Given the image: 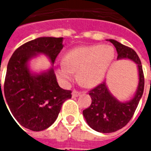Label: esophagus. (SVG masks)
Segmentation results:
<instances>
[{"instance_id":"obj_1","label":"esophagus","mask_w":151,"mask_h":151,"mask_svg":"<svg viewBox=\"0 0 151 151\" xmlns=\"http://www.w3.org/2000/svg\"><path fill=\"white\" fill-rule=\"evenodd\" d=\"M81 95V92L78 91H76V90H73L72 92L73 97H78L79 95Z\"/></svg>"}]
</instances>
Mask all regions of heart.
<instances>
[{"label":"heart","mask_w":151,"mask_h":151,"mask_svg":"<svg viewBox=\"0 0 151 151\" xmlns=\"http://www.w3.org/2000/svg\"><path fill=\"white\" fill-rule=\"evenodd\" d=\"M114 48L108 45L79 47L69 51L65 61L59 64L58 77L68 82L78 72V80L86 86H93L104 78L114 59Z\"/></svg>","instance_id":"heart-1"}]
</instances>
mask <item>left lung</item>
Returning <instances> with one entry per match:
<instances>
[{"label":"left lung","mask_w":151,"mask_h":151,"mask_svg":"<svg viewBox=\"0 0 151 151\" xmlns=\"http://www.w3.org/2000/svg\"><path fill=\"white\" fill-rule=\"evenodd\" d=\"M109 41L116 49L117 59L128 58L137 65L139 85L136 95L128 103H120L114 98L108 91L105 82H102L89 91L92 99L91 104L83 110V116L89 126L95 131L104 133L116 132L129 122L142 96L145 84L142 66L136 52L116 40Z\"/></svg>","instance_id":"1"}]
</instances>
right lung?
<instances>
[{
  "mask_svg": "<svg viewBox=\"0 0 151 151\" xmlns=\"http://www.w3.org/2000/svg\"><path fill=\"white\" fill-rule=\"evenodd\" d=\"M62 40L63 38L41 37L22 44L9 60L4 90L0 80V103L6 101L5 104H8L11 113L6 108L12 118L14 117L19 124L32 131L51 126L63 103L72 97L71 91L60 87L52 68L47 73L35 75L27 68L28 60L37 53L46 54L54 64L63 48Z\"/></svg>",
  "mask_w": 151,
  "mask_h": 151,
  "instance_id": "1",
  "label": "right lung"
}]
</instances>
